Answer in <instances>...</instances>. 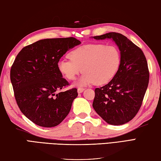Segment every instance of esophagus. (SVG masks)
I'll use <instances>...</instances> for the list:
<instances>
[{"label":"esophagus","mask_w":161,"mask_h":161,"mask_svg":"<svg viewBox=\"0 0 161 161\" xmlns=\"http://www.w3.org/2000/svg\"><path fill=\"white\" fill-rule=\"evenodd\" d=\"M84 88L83 87H78V93H81V92H83V91H84Z\"/></svg>","instance_id":"esophagus-1"}]
</instances>
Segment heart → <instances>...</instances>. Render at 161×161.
Here are the masks:
<instances>
[{
    "label": "heart",
    "instance_id": "1",
    "mask_svg": "<svg viewBox=\"0 0 161 161\" xmlns=\"http://www.w3.org/2000/svg\"><path fill=\"white\" fill-rule=\"evenodd\" d=\"M69 56L70 59L59 60L57 68L69 80H74L83 71L79 81L81 86L108 83L116 74L121 62L120 53L116 46L102 43L82 45L73 50Z\"/></svg>",
    "mask_w": 161,
    "mask_h": 161
}]
</instances>
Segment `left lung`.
Wrapping results in <instances>:
<instances>
[{
    "label": "left lung",
    "mask_w": 161,
    "mask_h": 161,
    "mask_svg": "<svg viewBox=\"0 0 161 161\" xmlns=\"http://www.w3.org/2000/svg\"><path fill=\"white\" fill-rule=\"evenodd\" d=\"M112 39L120 51L121 62L116 74L104 86L95 90L92 107L106 122L123 125L134 118L140 108L149 80V71L140 48L119 33L93 37Z\"/></svg>",
    "instance_id": "8db88e82"
}]
</instances>
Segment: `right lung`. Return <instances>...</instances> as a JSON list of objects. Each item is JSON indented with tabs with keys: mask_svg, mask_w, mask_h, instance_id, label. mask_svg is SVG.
<instances>
[{
	"mask_svg": "<svg viewBox=\"0 0 161 161\" xmlns=\"http://www.w3.org/2000/svg\"><path fill=\"white\" fill-rule=\"evenodd\" d=\"M79 44L74 37L43 39L23 47L15 58L10 69L14 98L22 114L36 125L57 126L70 111L77 89L57 92L69 85L57 63Z\"/></svg>",
	"mask_w": 161,
	"mask_h": 161,
	"instance_id": "right-lung-1",
	"label": "right lung"
}]
</instances>
